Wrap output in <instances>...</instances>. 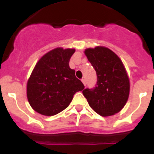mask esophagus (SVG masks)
<instances>
[{"mask_svg": "<svg viewBox=\"0 0 154 154\" xmlns=\"http://www.w3.org/2000/svg\"><path fill=\"white\" fill-rule=\"evenodd\" d=\"M82 82H83V84H84V86H86V80H85V79L84 78H83V79H82Z\"/></svg>", "mask_w": 154, "mask_h": 154, "instance_id": "esophagus-1", "label": "esophagus"}]
</instances>
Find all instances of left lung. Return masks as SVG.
<instances>
[{
	"mask_svg": "<svg viewBox=\"0 0 154 154\" xmlns=\"http://www.w3.org/2000/svg\"><path fill=\"white\" fill-rule=\"evenodd\" d=\"M85 54L97 74L95 86L83 91L88 104L105 117L119 112L130 93V81L122 60L105 47L88 48Z\"/></svg>",
	"mask_w": 154,
	"mask_h": 154,
	"instance_id": "left-lung-1",
	"label": "left lung"
}]
</instances>
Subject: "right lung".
<instances>
[{
  "mask_svg": "<svg viewBox=\"0 0 154 154\" xmlns=\"http://www.w3.org/2000/svg\"><path fill=\"white\" fill-rule=\"evenodd\" d=\"M74 49L56 48L43 56L35 65L27 86L31 107L37 112L52 116L67 108L77 91L84 85L69 67Z\"/></svg>",
  "mask_w": 154,
  "mask_h": 154,
  "instance_id": "1",
  "label": "right lung"
}]
</instances>
